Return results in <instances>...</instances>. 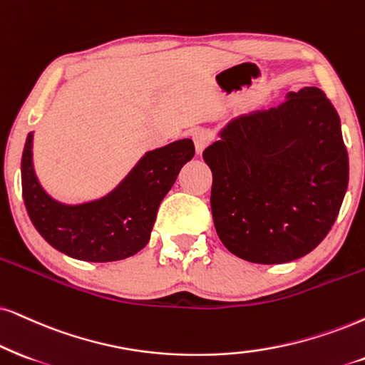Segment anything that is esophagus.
<instances>
[{"mask_svg": "<svg viewBox=\"0 0 365 365\" xmlns=\"http://www.w3.org/2000/svg\"><path fill=\"white\" fill-rule=\"evenodd\" d=\"M192 140H193V143H195V151L198 155H202V151L209 146V143L212 140V133L209 131V129L197 128L192 131Z\"/></svg>", "mask_w": 365, "mask_h": 365, "instance_id": "1", "label": "esophagus"}]
</instances>
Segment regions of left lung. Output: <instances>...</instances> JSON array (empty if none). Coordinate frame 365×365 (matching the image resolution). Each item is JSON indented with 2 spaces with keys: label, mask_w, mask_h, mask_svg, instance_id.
Masks as SVG:
<instances>
[{
  "label": "left lung",
  "mask_w": 365,
  "mask_h": 365,
  "mask_svg": "<svg viewBox=\"0 0 365 365\" xmlns=\"http://www.w3.org/2000/svg\"><path fill=\"white\" fill-rule=\"evenodd\" d=\"M204 160L214 175L210 207L220 241L257 264L313 251L347 192L340 118L318 87L289 91L278 108L230 119Z\"/></svg>",
  "instance_id": "left-lung-1"
}]
</instances>
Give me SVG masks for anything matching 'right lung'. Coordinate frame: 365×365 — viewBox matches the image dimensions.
Here are the masks:
<instances>
[{"label":"right lung","mask_w":365,"mask_h":365,"mask_svg":"<svg viewBox=\"0 0 365 365\" xmlns=\"http://www.w3.org/2000/svg\"><path fill=\"white\" fill-rule=\"evenodd\" d=\"M193 155L195 146L188 138L150 150L106 195L66 204L50 195L36 177L31 131L21 156L23 200L35 229L57 251L89 262L126 259L148 244L161 200Z\"/></svg>","instance_id":"add662e5"}]
</instances>
